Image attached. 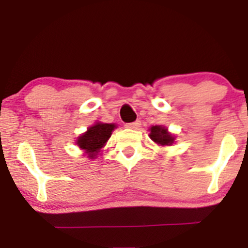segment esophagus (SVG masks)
<instances>
[{
    "instance_id": "obj_1",
    "label": "esophagus",
    "mask_w": 248,
    "mask_h": 248,
    "mask_svg": "<svg viewBox=\"0 0 248 248\" xmlns=\"http://www.w3.org/2000/svg\"><path fill=\"white\" fill-rule=\"evenodd\" d=\"M140 124H141V122H140L139 120H137V121L131 122V124H126V127H127V128L137 129V128H138V127H140Z\"/></svg>"
}]
</instances>
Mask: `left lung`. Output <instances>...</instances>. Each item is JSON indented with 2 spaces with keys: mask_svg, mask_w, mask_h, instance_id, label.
<instances>
[{
  "mask_svg": "<svg viewBox=\"0 0 248 248\" xmlns=\"http://www.w3.org/2000/svg\"><path fill=\"white\" fill-rule=\"evenodd\" d=\"M151 133H150V138L154 140L155 142L161 145H170L174 141V137L168 133L164 127L161 126H152Z\"/></svg>",
  "mask_w": 248,
  "mask_h": 248,
  "instance_id": "8db88e82",
  "label": "left lung"
}]
</instances>
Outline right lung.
Segmentation results:
<instances>
[{"label":"right lung","instance_id":"right-lung-1","mask_svg":"<svg viewBox=\"0 0 248 248\" xmlns=\"http://www.w3.org/2000/svg\"><path fill=\"white\" fill-rule=\"evenodd\" d=\"M115 128V124H97L94 126L90 127L86 133L79 137L78 145L82 150L90 155L91 158L96 156L97 152L106 145L107 140L111 136L112 129Z\"/></svg>","mask_w":248,"mask_h":248}]
</instances>
